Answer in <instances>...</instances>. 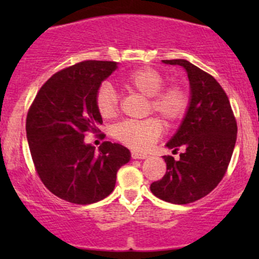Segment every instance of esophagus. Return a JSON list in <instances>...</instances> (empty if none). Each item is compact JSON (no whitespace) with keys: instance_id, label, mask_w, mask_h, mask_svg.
I'll use <instances>...</instances> for the list:
<instances>
[{"instance_id":"obj_1","label":"esophagus","mask_w":259,"mask_h":259,"mask_svg":"<svg viewBox=\"0 0 259 259\" xmlns=\"http://www.w3.org/2000/svg\"><path fill=\"white\" fill-rule=\"evenodd\" d=\"M132 157H133V159H145V158H147L148 156L145 153H140V152H136V151H133Z\"/></svg>"}]
</instances>
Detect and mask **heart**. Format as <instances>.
I'll list each match as a JSON object with an SVG mask.
<instances>
[{
    "instance_id": "heart-1",
    "label": "heart",
    "mask_w": 259,
    "mask_h": 259,
    "mask_svg": "<svg viewBox=\"0 0 259 259\" xmlns=\"http://www.w3.org/2000/svg\"><path fill=\"white\" fill-rule=\"evenodd\" d=\"M123 84L130 90L150 99V111L159 115L165 123L179 120L185 114L187 103L186 91L180 86L162 89L164 78L153 68L142 67L126 74ZM97 111L103 118H113L118 112V95L111 84L105 82L96 94ZM162 124L156 118L144 120H125L114 127V136L121 144L136 151L147 150L159 138Z\"/></svg>"
}]
</instances>
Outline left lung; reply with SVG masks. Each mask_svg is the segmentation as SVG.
I'll list each match as a JSON object with an SVG mask.
<instances>
[{
  "instance_id": "1",
  "label": "left lung",
  "mask_w": 259,
  "mask_h": 259,
  "mask_svg": "<svg viewBox=\"0 0 259 259\" xmlns=\"http://www.w3.org/2000/svg\"><path fill=\"white\" fill-rule=\"evenodd\" d=\"M162 62L185 69L190 100L179 127L165 144L184 152L179 160L163 157L167 173L150 189L160 200L186 204L204 197L221 183L233 156L237 125L227 94L212 75L186 59Z\"/></svg>"
}]
</instances>
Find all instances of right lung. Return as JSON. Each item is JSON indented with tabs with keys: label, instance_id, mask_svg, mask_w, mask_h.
I'll return each instance as SVG.
<instances>
[{
	"label": "right lung",
	"instance_id": "obj_1",
	"mask_svg": "<svg viewBox=\"0 0 259 259\" xmlns=\"http://www.w3.org/2000/svg\"><path fill=\"white\" fill-rule=\"evenodd\" d=\"M118 68L117 62L85 61L47 80L26 117V138L45 186L62 200L90 204L114 190L117 171L132 158L119 144L103 142L99 152L85 142L99 133L102 117L96 94Z\"/></svg>",
	"mask_w": 259,
	"mask_h": 259
}]
</instances>
